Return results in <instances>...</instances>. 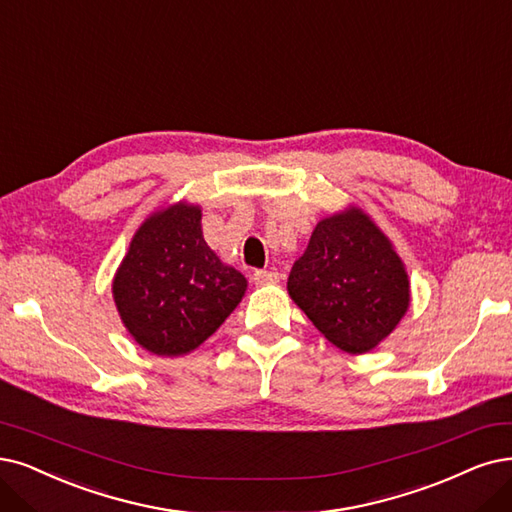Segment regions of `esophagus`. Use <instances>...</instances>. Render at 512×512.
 I'll list each match as a JSON object with an SVG mask.
<instances>
[{"label":"esophagus","mask_w":512,"mask_h":512,"mask_svg":"<svg viewBox=\"0 0 512 512\" xmlns=\"http://www.w3.org/2000/svg\"><path fill=\"white\" fill-rule=\"evenodd\" d=\"M278 272H272V270H255L253 274V280L255 285H274V282H278Z\"/></svg>","instance_id":"obj_1"}]
</instances>
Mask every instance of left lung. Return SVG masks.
<instances>
[{"mask_svg": "<svg viewBox=\"0 0 512 512\" xmlns=\"http://www.w3.org/2000/svg\"><path fill=\"white\" fill-rule=\"evenodd\" d=\"M287 289L333 346L363 354L405 316L409 276L388 236L361 208L318 221Z\"/></svg>", "mask_w": 512, "mask_h": 512, "instance_id": "8db88e82", "label": "left lung"}]
</instances>
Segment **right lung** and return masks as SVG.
<instances>
[{
  "label": "right lung",
  "mask_w": 512,
  "mask_h": 512,
  "mask_svg": "<svg viewBox=\"0 0 512 512\" xmlns=\"http://www.w3.org/2000/svg\"><path fill=\"white\" fill-rule=\"evenodd\" d=\"M202 211L177 202L149 215L113 276V301L135 342L158 356H183L234 312L246 278L202 236Z\"/></svg>",
  "instance_id": "obj_1"
}]
</instances>
